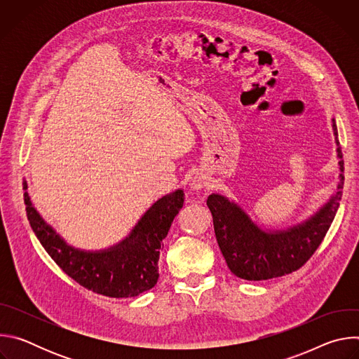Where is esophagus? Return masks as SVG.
Instances as JSON below:
<instances>
[{
    "label": "esophagus",
    "instance_id": "esophagus-1",
    "mask_svg": "<svg viewBox=\"0 0 359 359\" xmlns=\"http://www.w3.org/2000/svg\"><path fill=\"white\" fill-rule=\"evenodd\" d=\"M209 182H210V177H209V175L208 173H204V172H196V173H193L191 175V177H190V180H189V187H190V190H193V191H198V190H201L203 187H206V186H209Z\"/></svg>",
    "mask_w": 359,
    "mask_h": 359
}]
</instances>
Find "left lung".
Listing matches in <instances>:
<instances>
[{
  "mask_svg": "<svg viewBox=\"0 0 359 359\" xmlns=\"http://www.w3.org/2000/svg\"><path fill=\"white\" fill-rule=\"evenodd\" d=\"M332 130L338 146L339 180L334 194L302 222L285 229H266L236 200L219 193L208 197L220 251L234 276L250 281L281 277L304 266L318 248L337 215L344 187V161L335 119Z\"/></svg>",
  "mask_w": 359,
  "mask_h": 359,
  "instance_id": "1",
  "label": "left lung"
}]
</instances>
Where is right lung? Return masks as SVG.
I'll return each mask as SVG.
<instances>
[{
	"label": "right lung",
	"instance_id": "obj_1",
	"mask_svg": "<svg viewBox=\"0 0 359 359\" xmlns=\"http://www.w3.org/2000/svg\"><path fill=\"white\" fill-rule=\"evenodd\" d=\"M27 217L36 238L60 269L82 287L112 298L136 297L159 278L162 241L183 208L184 193L177 189L158 198L142 215L130 233L108 248L82 250L68 244L36 212L24 180Z\"/></svg>",
	"mask_w": 359,
	"mask_h": 359
}]
</instances>
